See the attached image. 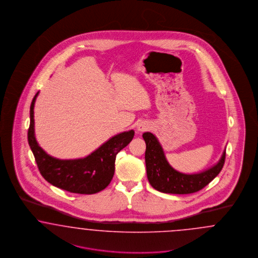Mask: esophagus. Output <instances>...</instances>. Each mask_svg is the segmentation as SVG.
<instances>
[{"label": "esophagus", "instance_id": "34e87169", "mask_svg": "<svg viewBox=\"0 0 258 258\" xmlns=\"http://www.w3.org/2000/svg\"><path fill=\"white\" fill-rule=\"evenodd\" d=\"M149 128H150V124L148 123H145V122H142V123H140L137 125V131H138L139 133L146 132Z\"/></svg>", "mask_w": 258, "mask_h": 258}]
</instances>
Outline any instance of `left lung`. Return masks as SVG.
Instances as JSON below:
<instances>
[{
    "label": "left lung",
    "mask_w": 258,
    "mask_h": 258,
    "mask_svg": "<svg viewBox=\"0 0 258 258\" xmlns=\"http://www.w3.org/2000/svg\"><path fill=\"white\" fill-rule=\"evenodd\" d=\"M142 136L146 143L145 162L148 180L151 185L160 192L173 195L197 192L213 181L223 167L225 150L219 162L205 171L196 174L177 171L168 163L158 138L151 133H144Z\"/></svg>",
    "instance_id": "left-lung-1"
}]
</instances>
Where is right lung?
Wrapping results in <instances>:
<instances>
[{
    "mask_svg": "<svg viewBox=\"0 0 258 258\" xmlns=\"http://www.w3.org/2000/svg\"><path fill=\"white\" fill-rule=\"evenodd\" d=\"M37 95L38 92L30 107L28 142L42 177L50 184L73 194L94 195L104 189L113 178L117 154L133 140L135 131L113 136L83 159L59 160L53 158L39 147L35 136L34 106Z\"/></svg>",
    "mask_w": 258,
    "mask_h": 258,
    "instance_id": "obj_1",
    "label": "right lung"
}]
</instances>
